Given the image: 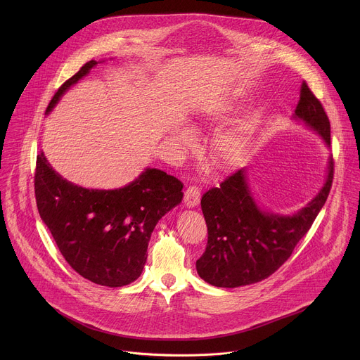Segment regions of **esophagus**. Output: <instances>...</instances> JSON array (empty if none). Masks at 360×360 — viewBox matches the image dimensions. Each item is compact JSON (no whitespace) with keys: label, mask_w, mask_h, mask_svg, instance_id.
I'll use <instances>...</instances> for the list:
<instances>
[{"label":"esophagus","mask_w":360,"mask_h":360,"mask_svg":"<svg viewBox=\"0 0 360 360\" xmlns=\"http://www.w3.org/2000/svg\"><path fill=\"white\" fill-rule=\"evenodd\" d=\"M200 200V188L198 185H189L185 191L184 202L188 208H193Z\"/></svg>","instance_id":"esophagus-1"}]
</instances>
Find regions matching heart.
<instances>
[{
    "label": "heart",
    "instance_id": "obj_1",
    "mask_svg": "<svg viewBox=\"0 0 360 360\" xmlns=\"http://www.w3.org/2000/svg\"><path fill=\"white\" fill-rule=\"evenodd\" d=\"M175 139L178 145H188L191 134L188 129L176 132ZM245 146V139L240 128H229L219 132L211 146V158L219 167H231L238 162Z\"/></svg>",
    "mask_w": 360,
    "mask_h": 360
}]
</instances>
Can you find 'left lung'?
Returning <instances> with one entry per match:
<instances>
[{
  "instance_id": "obj_1",
  "label": "left lung",
  "mask_w": 360,
  "mask_h": 360,
  "mask_svg": "<svg viewBox=\"0 0 360 360\" xmlns=\"http://www.w3.org/2000/svg\"><path fill=\"white\" fill-rule=\"evenodd\" d=\"M295 118L315 129L330 145V122L321 101L300 86ZM333 158L319 193L292 217L264 212L249 191L245 169L225 178L200 199L208 226V243L196 261L198 275L218 288H238L261 282L276 272L311 229L325 205L333 182Z\"/></svg>"
}]
</instances>
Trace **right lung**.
Returning <instances> with one entry per match:
<instances>
[{
    "label": "right lung",
    "mask_w": 360,
    "mask_h": 360,
    "mask_svg": "<svg viewBox=\"0 0 360 360\" xmlns=\"http://www.w3.org/2000/svg\"><path fill=\"white\" fill-rule=\"evenodd\" d=\"M95 65L88 61L67 79L46 112ZM34 186L39 217L64 259L82 278L110 288L139 278L153 228L184 196L179 179L150 168L120 189H86L57 174L42 152L37 155Z\"/></svg>",
    "instance_id": "add662e5"
}]
</instances>
